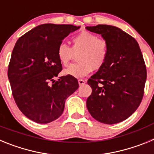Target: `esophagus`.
Returning a JSON list of instances; mask_svg holds the SVG:
<instances>
[{
	"mask_svg": "<svg viewBox=\"0 0 154 154\" xmlns=\"http://www.w3.org/2000/svg\"><path fill=\"white\" fill-rule=\"evenodd\" d=\"M78 82L79 85H83L84 84L86 83V80H84V79H79Z\"/></svg>",
	"mask_w": 154,
	"mask_h": 154,
	"instance_id": "esophagus-1",
	"label": "esophagus"
}]
</instances>
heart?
<instances>
[{"instance_id": "obj_1", "label": "heart", "mask_w": 154, "mask_h": 154, "mask_svg": "<svg viewBox=\"0 0 154 154\" xmlns=\"http://www.w3.org/2000/svg\"><path fill=\"white\" fill-rule=\"evenodd\" d=\"M72 48L62 42L57 48V56L61 64L69 65L74 54H78V63L64 69L65 75L76 79L85 77L92 70L102 68L108 57V42L89 31H82L72 39Z\"/></svg>"}]
</instances>
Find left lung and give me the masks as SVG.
<instances>
[{"label":"left lung","instance_id":"obj_1","mask_svg":"<svg viewBox=\"0 0 154 154\" xmlns=\"http://www.w3.org/2000/svg\"><path fill=\"white\" fill-rule=\"evenodd\" d=\"M85 28L101 35L109 45L106 61L88 80L92 94L87 109L100 123H120L135 112L143 96L146 69L142 52L136 39L117 27L98 24Z\"/></svg>","mask_w":154,"mask_h":154}]
</instances>
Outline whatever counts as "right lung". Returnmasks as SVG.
Here are the masks:
<instances>
[{
	"instance_id": "1",
	"label": "right lung",
	"mask_w": 154,
	"mask_h": 154,
	"mask_svg": "<svg viewBox=\"0 0 154 154\" xmlns=\"http://www.w3.org/2000/svg\"><path fill=\"white\" fill-rule=\"evenodd\" d=\"M72 24H44L19 38L12 51L8 76L12 95L21 112L38 123H51L62 114L65 100L79 88L72 76L54 78L62 69L57 48Z\"/></svg>"
}]
</instances>
